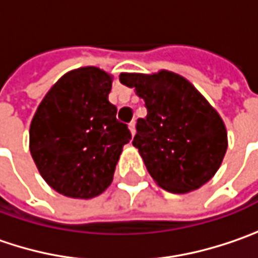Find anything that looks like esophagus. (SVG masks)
<instances>
[{"mask_svg":"<svg viewBox=\"0 0 258 258\" xmlns=\"http://www.w3.org/2000/svg\"><path fill=\"white\" fill-rule=\"evenodd\" d=\"M128 128H130V133L134 136V134H136V122H130Z\"/></svg>","mask_w":258,"mask_h":258,"instance_id":"esophagus-1","label":"esophagus"}]
</instances>
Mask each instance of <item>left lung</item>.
I'll return each instance as SVG.
<instances>
[{
    "label": "left lung",
    "instance_id": "left-lung-1",
    "mask_svg": "<svg viewBox=\"0 0 258 258\" xmlns=\"http://www.w3.org/2000/svg\"><path fill=\"white\" fill-rule=\"evenodd\" d=\"M119 82L144 100L133 146L155 182L171 192L200 188L216 174L228 149V133L216 109L182 76L122 73Z\"/></svg>",
    "mask_w": 258,
    "mask_h": 258
}]
</instances>
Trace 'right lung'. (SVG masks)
<instances>
[{"instance_id": "1", "label": "right lung", "mask_w": 258, "mask_h": 258, "mask_svg": "<svg viewBox=\"0 0 258 258\" xmlns=\"http://www.w3.org/2000/svg\"><path fill=\"white\" fill-rule=\"evenodd\" d=\"M112 76L98 67L64 74L42 99L29 147L48 185L71 199H93L112 182L128 127L108 100Z\"/></svg>"}]
</instances>
